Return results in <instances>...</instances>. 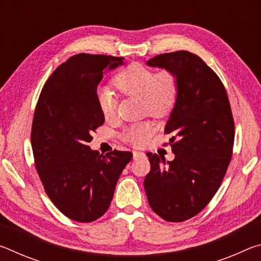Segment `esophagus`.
<instances>
[{"mask_svg": "<svg viewBox=\"0 0 261 261\" xmlns=\"http://www.w3.org/2000/svg\"><path fill=\"white\" fill-rule=\"evenodd\" d=\"M132 154H134V159H135V160H137V159H139V158H143V156H145V154H144V153H141V152H137V151H134V152H132Z\"/></svg>", "mask_w": 261, "mask_h": 261, "instance_id": "34e87169", "label": "esophagus"}]
</instances>
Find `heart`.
I'll use <instances>...</instances> for the list:
<instances>
[{
	"label": "heart",
	"instance_id": "1",
	"mask_svg": "<svg viewBox=\"0 0 261 261\" xmlns=\"http://www.w3.org/2000/svg\"><path fill=\"white\" fill-rule=\"evenodd\" d=\"M121 93L139 96L145 113L154 117H163L174 108L179 93L177 76L170 70H155L140 63H132L114 78ZM98 106L106 120L116 116V98L109 88H102L96 96ZM152 134L149 123L141 122L127 127L123 135L127 143L136 146L144 144Z\"/></svg>",
	"mask_w": 261,
	"mask_h": 261
}]
</instances>
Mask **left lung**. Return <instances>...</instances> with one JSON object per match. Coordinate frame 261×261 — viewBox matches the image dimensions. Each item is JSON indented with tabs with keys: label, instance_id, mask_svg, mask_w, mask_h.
Listing matches in <instances>:
<instances>
[{
	"label": "left lung",
	"instance_id": "1",
	"mask_svg": "<svg viewBox=\"0 0 261 261\" xmlns=\"http://www.w3.org/2000/svg\"><path fill=\"white\" fill-rule=\"evenodd\" d=\"M148 67L173 71L179 93L165 131L173 161L147 153L151 170L144 180L148 204L169 222H182L205 208L230 162L235 127L222 82L199 56L187 50L158 55Z\"/></svg>",
	"mask_w": 261,
	"mask_h": 261
}]
</instances>
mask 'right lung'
<instances>
[{
	"mask_svg": "<svg viewBox=\"0 0 261 261\" xmlns=\"http://www.w3.org/2000/svg\"><path fill=\"white\" fill-rule=\"evenodd\" d=\"M123 57L78 54L62 63L43 86L35 108L31 145L45 191L69 219L92 222L107 212L131 152L106 155L88 146L103 124L96 88Z\"/></svg>",
	"mask_w": 261,
	"mask_h": 261,
	"instance_id": "right-lung-1",
	"label": "right lung"
}]
</instances>
